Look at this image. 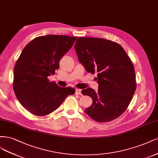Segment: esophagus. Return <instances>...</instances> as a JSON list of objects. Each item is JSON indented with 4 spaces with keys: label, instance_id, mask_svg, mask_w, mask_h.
I'll return each mask as SVG.
<instances>
[{
    "label": "esophagus",
    "instance_id": "1",
    "mask_svg": "<svg viewBox=\"0 0 158 158\" xmlns=\"http://www.w3.org/2000/svg\"><path fill=\"white\" fill-rule=\"evenodd\" d=\"M75 94H79V95H81V89H76L75 90Z\"/></svg>",
    "mask_w": 158,
    "mask_h": 158
}]
</instances>
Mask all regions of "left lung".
Masks as SVG:
<instances>
[{
	"instance_id": "left-lung-1",
	"label": "left lung",
	"mask_w": 158,
	"mask_h": 158,
	"mask_svg": "<svg viewBox=\"0 0 158 158\" xmlns=\"http://www.w3.org/2000/svg\"><path fill=\"white\" fill-rule=\"evenodd\" d=\"M79 61L89 73H97V92L81 90L93 99L85 112L93 120L106 123L123 114L136 89L134 65L123 48L101 38L79 37L75 44Z\"/></svg>"
}]
</instances>
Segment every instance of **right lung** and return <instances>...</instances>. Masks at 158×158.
I'll use <instances>...</instances> for the list:
<instances>
[{"label":"right lung","instance_id":"1","mask_svg":"<svg viewBox=\"0 0 158 158\" xmlns=\"http://www.w3.org/2000/svg\"><path fill=\"white\" fill-rule=\"evenodd\" d=\"M77 37L49 35L35 38L25 46L14 68L13 89L20 104L29 112L44 116L52 113L73 88L60 87L48 76L59 69V62Z\"/></svg>","mask_w":158,"mask_h":158}]
</instances>
